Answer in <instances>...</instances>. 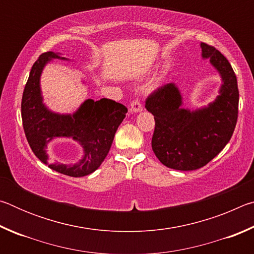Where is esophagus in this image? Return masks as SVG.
<instances>
[{"instance_id":"esophagus-1","label":"esophagus","mask_w":254,"mask_h":254,"mask_svg":"<svg viewBox=\"0 0 254 254\" xmlns=\"http://www.w3.org/2000/svg\"><path fill=\"white\" fill-rule=\"evenodd\" d=\"M143 111V107L142 105H141L140 101H133L131 103V112H133V113H139V112H142Z\"/></svg>"}]
</instances>
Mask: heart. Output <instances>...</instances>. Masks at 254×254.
<instances>
[{"mask_svg":"<svg viewBox=\"0 0 254 254\" xmlns=\"http://www.w3.org/2000/svg\"><path fill=\"white\" fill-rule=\"evenodd\" d=\"M160 85H161V77H159V78H156L152 81V83H150L147 86V91L148 92H154L156 89L160 87Z\"/></svg>","mask_w":254,"mask_h":254,"instance_id":"b5f03b06","label":"heart"}]
</instances>
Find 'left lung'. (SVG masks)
<instances>
[{
	"mask_svg": "<svg viewBox=\"0 0 254 254\" xmlns=\"http://www.w3.org/2000/svg\"><path fill=\"white\" fill-rule=\"evenodd\" d=\"M201 58L209 59L222 84L207 105L187 109L174 83L159 88L145 102L156 121L152 150L162 165L182 171L204 167L229 143L238 121V80L227 59L214 47L200 44Z\"/></svg>",
	"mask_w": 254,
	"mask_h": 254,
	"instance_id": "left-lung-1",
	"label": "left lung"
}]
</instances>
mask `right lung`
Segmentation results:
<instances>
[{
	"label": "right lung",
	"mask_w": 254,
	"mask_h": 254,
	"mask_svg": "<svg viewBox=\"0 0 254 254\" xmlns=\"http://www.w3.org/2000/svg\"><path fill=\"white\" fill-rule=\"evenodd\" d=\"M54 59L69 60L62 54L48 51L38 58L30 71L21 103L24 133L33 153L50 169L70 177H84L94 173L104 161L127 109L107 98H88L74 113L50 110L44 102L40 79L45 67ZM58 137L78 143L83 149V157L71 164L51 162L46 149Z\"/></svg>",
	"instance_id": "obj_1"
}]
</instances>
